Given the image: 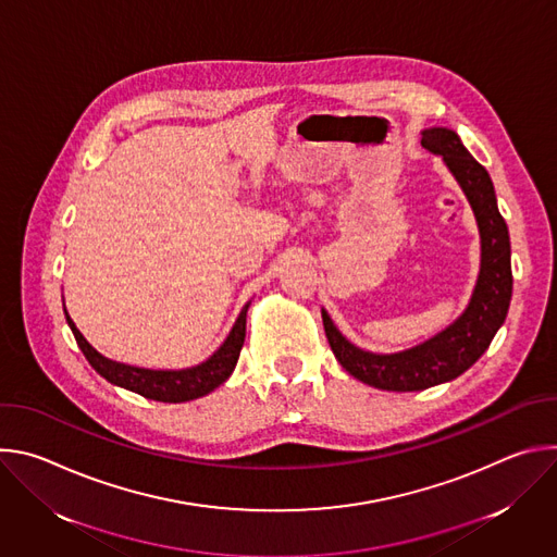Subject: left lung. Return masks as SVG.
I'll use <instances>...</instances> for the list:
<instances>
[{"instance_id": "8db88e82", "label": "left lung", "mask_w": 557, "mask_h": 557, "mask_svg": "<svg viewBox=\"0 0 557 557\" xmlns=\"http://www.w3.org/2000/svg\"><path fill=\"white\" fill-rule=\"evenodd\" d=\"M421 145L443 156L479 220L483 260L479 284H475L467 310L434 339L399 355H372L359 350L342 337L329 312L322 310L329 344L344 370L372 387L389 392L425 389L451 381L471 368L503 326L513 288L509 231L498 211L494 183L487 170L465 149L451 129H425Z\"/></svg>"}]
</instances>
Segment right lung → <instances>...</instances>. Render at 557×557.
<instances>
[{"instance_id":"1","label":"right lung","mask_w":557,"mask_h":557,"mask_svg":"<svg viewBox=\"0 0 557 557\" xmlns=\"http://www.w3.org/2000/svg\"><path fill=\"white\" fill-rule=\"evenodd\" d=\"M247 308L249 304L243 308L240 317L233 326V331L228 333L226 342L218 348V352H213V357H209L205 363L189 368V370H178V372H163V370H143V368H132V366H123L116 361L106 359L103 355H99L86 339L84 335L76 331L74 322L65 312L67 326L72 329V335L82 348V352L86 355V359L90 361V366L110 383L121 385L125 389H132L145 399L151 401H161V404H183V401H191L198 399V396L209 394L211 389H215L220 383H224L228 379V374L233 372L237 357H240L243 344H245V333H247Z\"/></svg>"}]
</instances>
